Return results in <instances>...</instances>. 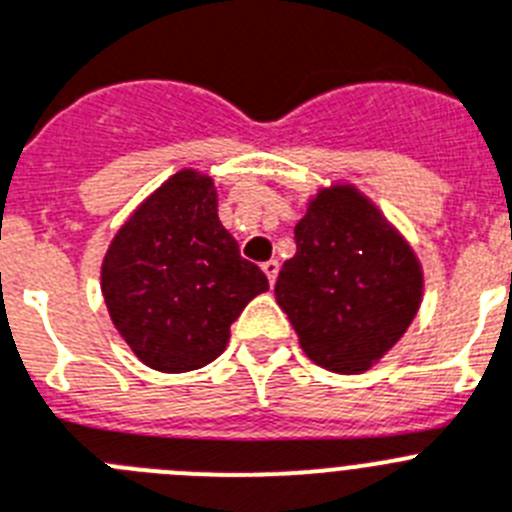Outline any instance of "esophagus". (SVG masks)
<instances>
[{
    "label": "esophagus",
    "mask_w": 512,
    "mask_h": 512,
    "mask_svg": "<svg viewBox=\"0 0 512 512\" xmlns=\"http://www.w3.org/2000/svg\"><path fill=\"white\" fill-rule=\"evenodd\" d=\"M263 273L268 276L270 286H273V283H276V278H278V263H276V260H268V263H263Z\"/></svg>",
    "instance_id": "obj_1"
}]
</instances>
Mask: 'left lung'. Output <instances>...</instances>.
Masks as SVG:
<instances>
[{
  "instance_id": "left-lung-1",
  "label": "left lung",
  "mask_w": 512,
  "mask_h": 512,
  "mask_svg": "<svg viewBox=\"0 0 512 512\" xmlns=\"http://www.w3.org/2000/svg\"><path fill=\"white\" fill-rule=\"evenodd\" d=\"M294 242L276 281L278 307L312 362L364 372L398 343L422 302L414 249L349 184L309 203Z\"/></svg>"
}]
</instances>
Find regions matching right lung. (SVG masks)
Masks as SVG:
<instances>
[{"mask_svg": "<svg viewBox=\"0 0 512 512\" xmlns=\"http://www.w3.org/2000/svg\"><path fill=\"white\" fill-rule=\"evenodd\" d=\"M101 291L140 362L190 372L223 354L231 322L268 278L218 221L213 179L179 171L114 236Z\"/></svg>", "mask_w": 512, "mask_h": 512, "instance_id": "right-lung-1", "label": "right lung"}]
</instances>
